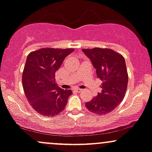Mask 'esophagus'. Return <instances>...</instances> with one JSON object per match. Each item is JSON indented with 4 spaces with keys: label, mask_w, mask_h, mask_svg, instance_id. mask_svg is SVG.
<instances>
[{
    "label": "esophagus",
    "mask_w": 152,
    "mask_h": 152,
    "mask_svg": "<svg viewBox=\"0 0 152 152\" xmlns=\"http://www.w3.org/2000/svg\"><path fill=\"white\" fill-rule=\"evenodd\" d=\"M75 91H76V92L80 93V92H81V91H82V89H75Z\"/></svg>",
    "instance_id": "1"
}]
</instances>
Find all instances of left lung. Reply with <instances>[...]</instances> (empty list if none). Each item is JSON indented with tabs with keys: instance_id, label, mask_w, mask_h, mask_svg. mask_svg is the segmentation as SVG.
I'll return each mask as SVG.
<instances>
[{
	"instance_id": "1",
	"label": "left lung",
	"mask_w": 152,
	"mask_h": 152,
	"mask_svg": "<svg viewBox=\"0 0 152 152\" xmlns=\"http://www.w3.org/2000/svg\"><path fill=\"white\" fill-rule=\"evenodd\" d=\"M102 81V91L86 107L91 113L104 115L113 111L123 101L127 89L128 76L124 58L110 49H82Z\"/></svg>"
}]
</instances>
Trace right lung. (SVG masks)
I'll return each instance as SVG.
<instances>
[{"mask_svg":"<svg viewBox=\"0 0 152 152\" xmlns=\"http://www.w3.org/2000/svg\"><path fill=\"white\" fill-rule=\"evenodd\" d=\"M73 49L42 48L28 55L22 74L24 91L34 110L42 115L56 116L67 104L72 91L58 87L55 74Z\"/></svg>","mask_w":152,"mask_h":152,"instance_id":"add662e5","label":"right lung"}]
</instances>
